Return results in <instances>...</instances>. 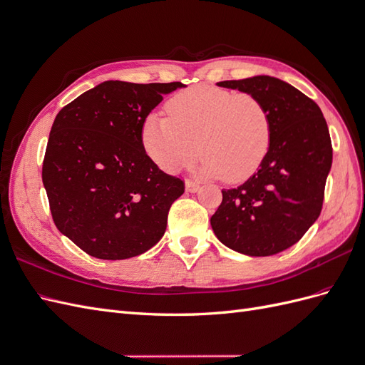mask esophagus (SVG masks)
<instances>
[{
  "label": "esophagus",
  "mask_w": 365,
  "mask_h": 365,
  "mask_svg": "<svg viewBox=\"0 0 365 365\" xmlns=\"http://www.w3.org/2000/svg\"><path fill=\"white\" fill-rule=\"evenodd\" d=\"M185 190L190 192V193L197 192V190H200V182L193 181V180H187V181H185Z\"/></svg>",
  "instance_id": "34e87169"
}]
</instances>
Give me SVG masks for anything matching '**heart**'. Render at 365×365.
<instances>
[{
    "instance_id": "heart-1",
    "label": "heart",
    "mask_w": 365,
    "mask_h": 365,
    "mask_svg": "<svg viewBox=\"0 0 365 365\" xmlns=\"http://www.w3.org/2000/svg\"><path fill=\"white\" fill-rule=\"evenodd\" d=\"M165 113L148 114L140 129L143 148L165 172L189 168L200 149L205 176L242 182L268 155L272 121L254 94L195 85L170 97Z\"/></svg>"
}]
</instances>
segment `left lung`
<instances>
[{"mask_svg": "<svg viewBox=\"0 0 365 365\" xmlns=\"http://www.w3.org/2000/svg\"><path fill=\"white\" fill-rule=\"evenodd\" d=\"M219 86L259 97L272 121V140L259 170L222 190L210 219L216 237L247 256H272L300 240L322 213L332 165V141L319 106L271 76L224 81Z\"/></svg>", "mask_w": 365, "mask_h": 365, "instance_id": "8db88e82", "label": "left lung"}]
</instances>
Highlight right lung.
<instances>
[{
	"instance_id": "right-lung-1",
	"label": "right lung",
	"mask_w": 365,
	"mask_h": 365,
	"mask_svg": "<svg viewBox=\"0 0 365 365\" xmlns=\"http://www.w3.org/2000/svg\"><path fill=\"white\" fill-rule=\"evenodd\" d=\"M181 82H103L54 118L42 163L53 222L86 254L123 260L163 237L184 181L141 145L143 120Z\"/></svg>"
}]
</instances>
